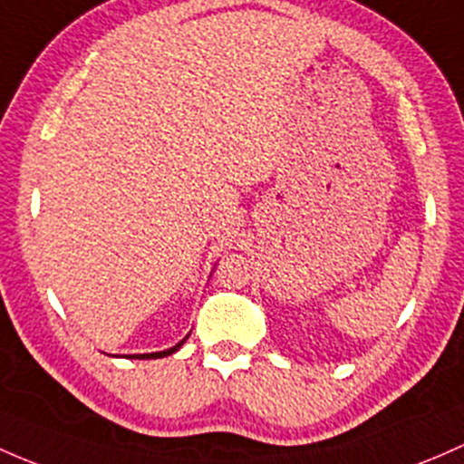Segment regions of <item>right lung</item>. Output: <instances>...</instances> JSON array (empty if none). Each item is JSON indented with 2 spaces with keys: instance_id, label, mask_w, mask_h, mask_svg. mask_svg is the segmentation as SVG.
I'll use <instances>...</instances> for the list:
<instances>
[{
  "instance_id": "right-lung-1",
  "label": "right lung",
  "mask_w": 464,
  "mask_h": 464,
  "mask_svg": "<svg viewBox=\"0 0 464 464\" xmlns=\"http://www.w3.org/2000/svg\"><path fill=\"white\" fill-rule=\"evenodd\" d=\"M187 340V338H184ZM184 340L179 344H175V347H170V349H167V351H158V353H140V355H130V358H140V360H153V358H164V355H170V353H175V351H178L179 347H182L184 344Z\"/></svg>"
}]
</instances>
